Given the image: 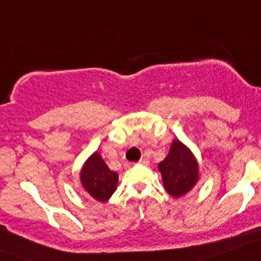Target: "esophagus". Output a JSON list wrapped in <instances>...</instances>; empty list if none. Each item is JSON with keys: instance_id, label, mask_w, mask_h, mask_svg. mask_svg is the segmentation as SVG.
Wrapping results in <instances>:
<instances>
[{"instance_id": "34e87169", "label": "esophagus", "mask_w": 261, "mask_h": 261, "mask_svg": "<svg viewBox=\"0 0 261 261\" xmlns=\"http://www.w3.org/2000/svg\"><path fill=\"white\" fill-rule=\"evenodd\" d=\"M139 163H141V165H145V166H147L148 163H150V161H148L147 159H141V160H140V161H139Z\"/></svg>"}]
</instances>
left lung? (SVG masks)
Wrapping results in <instances>:
<instances>
[{"label":"left lung","mask_w":261,"mask_h":261,"mask_svg":"<svg viewBox=\"0 0 261 261\" xmlns=\"http://www.w3.org/2000/svg\"><path fill=\"white\" fill-rule=\"evenodd\" d=\"M165 190L173 198L190 192L198 182L199 167L192 151L179 140H173L170 152L159 163Z\"/></svg>","instance_id":"8db88e82"}]
</instances>
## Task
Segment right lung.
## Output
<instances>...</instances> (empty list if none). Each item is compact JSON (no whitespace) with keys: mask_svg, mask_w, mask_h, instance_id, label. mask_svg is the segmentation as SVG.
Instances as JSON below:
<instances>
[{"mask_svg":"<svg viewBox=\"0 0 261 261\" xmlns=\"http://www.w3.org/2000/svg\"><path fill=\"white\" fill-rule=\"evenodd\" d=\"M119 174L108 167L99 152H94L80 171L83 188L95 200L105 203L116 191Z\"/></svg>","mask_w":261,"mask_h":261,"instance_id":"obj_1","label":"right lung"}]
</instances>
